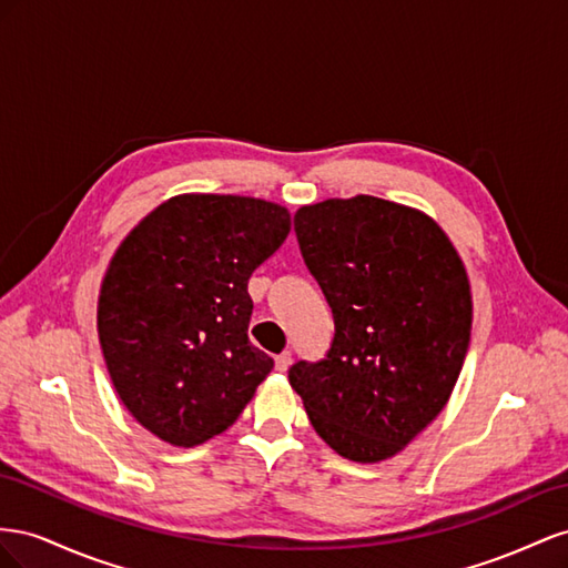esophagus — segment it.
Listing matches in <instances>:
<instances>
[{
    "label": "esophagus",
    "mask_w": 568,
    "mask_h": 568,
    "mask_svg": "<svg viewBox=\"0 0 568 568\" xmlns=\"http://www.w3.org/2000/svg\"><path fill=\"white\" fill-rule=\"evenodd\" d=\"M290 364H293V354H290V352H283V354L275 356V371H287Z\"/></svg>",
    "instance_id": "1"
}]
</instances>
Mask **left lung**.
Returning <instances> with one entry per match:
<instances>
[{
  "instance_id": "1",
  "label": "left lung",
  "mask_w": 568,
  "mask_h": 568,
  "mask_svg": "<svg viewBox=\"0 0 568 568\" xmlns=\"http://www.w3.org/2000/svg\"><path fill=\"white\" fill-rule=\"evenodd\" d=\"M295 233L335 335L321 362L293 364L290 385L339 457H395L462 374L474 316L462 258L430 216L371 194L302 206Z\"/></svg>"
}]
</instances>
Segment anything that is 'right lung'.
Listing matches in <instances>:
<instances>
[{
  "label": "right lung",
  "instance_id": "right-lung-1",
  "mask_svg": "<svg viewBox=\"0 0 568 568\" xmlns=\"http://www.w3.org/2000/svg\"><path fill=\"white\" fill-rule=\"evenodd\" d=\"M287 233L281 204L178 194L113 254L97 304L102 354L125 409L164 443L223 433L271 374L247 337V283Z\"/></svg>",
  "mask_w": 568,
  "mask_h": 568
}]
</instances>
